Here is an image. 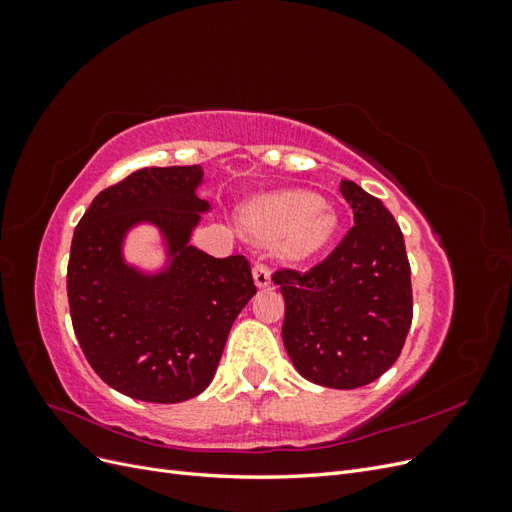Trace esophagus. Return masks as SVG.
Wrapping results in <instances>:
<instances>
[{
	"mask_svg": "<svg viewBox=\"0 0 512 512\" xmlns=\"http://www.w3.org/2000/svg\"><path fill=\"white\" fill-rule=\"evenodd\" d=\"M254 282L258 288H265L271 284V269L265 262H256L254 265Z\"/></svg>",
	"mask_w": 512,
	"mask_h": 512,
	"instance_id": "34e87169",
	"label": "esophagus"
}]
</instances>
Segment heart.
I'll use <instances>...</instances> for the list:
<instances>
[{
	"instance_id": "b5f03b06",
	"label": "heart",
	"mask_w": 512,
	"mask_h": 512,
	"mask_svg": "<svg viewBox=\"0 0 512 512\" xmlns=\"http://www.w3.org/2000/svg\"><path fill=\"white\" fill-rule=\"evenodd\" d=\"M243 222L260 241H275L277 252L288 260L316 254L331 241L337 230V215L307 192H275L247 205Z\"/></svg>"
}]
</instances>
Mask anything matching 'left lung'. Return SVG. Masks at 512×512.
Returning <instances> with one entry per match:
<instances>
[{
	"label": "left lung",
	"mask_w": 512,
	"mask_h": 512,
	"mask_svg": "<svg viewBox=\"0 0 512 512\" xmlns=\"http://www.w3.org/2000/svg\"><path fill=\"white\" fill-rule=\"evenodd\" d=\"M339 192L354 226L309 271L277 269L286 303L282 339L309 382L359 389L378 380L404 348L412 324V284L404 235L382 200L352 181Z\"/></svg>",
	"instance_id": "left-lung-1"
}]
</instances>
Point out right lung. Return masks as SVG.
<instances>
[{
	"instance_id": "obj_1",
	"label": "right lung",
	"mask_w": 512,
	"mask_h": 512,
	"mask_svg": "<svg viewBox=\"0 0 512 512\" xmlns=\"http://www.w3.org/2000/svg\"><path fill=\"white\" fill-rule=\"evenodd\" d=\"M200 166H151L102 190L74 228L68 303L74 335L96 374L115 391L151 404L203 393L232 322L254 294L250 260L213 258L190 245L207 200ZM138 221L158 225L171 265L143 276L120 256Z\"/></svg>"
}]
</instances>
